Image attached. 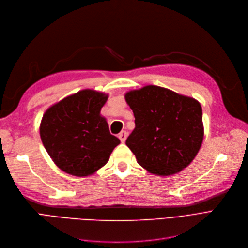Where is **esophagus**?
<instances>
[{
  "instance_id": "obj_1",
  "label": "esophagus",
  "mask_w": 248,
  "mask_h": 248,
  "mask_svg": "<svg viewBox=\"0 0 248 248\" xmlns=\"http://www.w3.org/2000/svg\"><path fill=\"white\" fill-rule=\"evenodd\" d=\"M118 137H119V139L121 140V142H125L126 137H127V132L126 131H121L119 133V135H118Z\"/></svg>"
}]
</instances>
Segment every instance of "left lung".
Masks as SVG:
<instances>
[{
	"instance_id": "left-lung-1",
	"label": "left lung",
	"mask_w": 248,
	"mask_h": 248,
	"mask_svg": "<svg viewBox=\"0 0 248 248\" xmlns=\"http://www.w3.org/2000/svg\"><path fill=\"white\" fill-rule=\"evenodd\" d=\"M135 128L126 145L150 173L170 175L190 164L203 142V113L194 98L146 86L128 92Z\"/></svg>"
}]
</instances>
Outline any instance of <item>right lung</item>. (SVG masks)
Wrapping results in <instances>:
<instances>
[{"instance_id": "add662e5", "label": "right lung", "mask_w": 248, "mask_h": 248, "mask_svg": "<svg viewBox=\"0 0 248 248\" xmlns=\"http://www.w3.org/2000/svg\"><path fill=\"white\" fill-rule=\"evenodd\" d=\"M108 95L82 90L51 106L44 113L40 137L49 156L64 172L95 173L108 162L120 140L112 135L100 115Z\"/></svg>"}]
</instances>
